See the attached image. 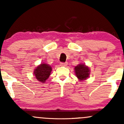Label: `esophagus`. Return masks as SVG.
Here are the masks:
<instances>
[{
    "label": "esophagus",
    "mask_w": 124,
    "mask_h": 124,
    "mask_svg": "<svg viewBox=\"0 0 124 124\" xmlns=\"http://www.w3.org/2000/svg\"><path fill=\"white\" fill-rule=\"evenodd\" d=\"M68 63L67 62H61L60 63V66H66Z\"/></svg>",
    "instance_id": "esophagus-1"
}]
</instances>
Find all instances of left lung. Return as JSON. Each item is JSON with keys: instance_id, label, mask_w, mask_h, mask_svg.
<instances>
[{"instance_id": "8db88e82", "label": "left lung", "mask_w": 124, "mask_h": 124, "mask_svg": "<svg viewBox=\"0 0 124 124\" xmlns=\"http://www.w3.org/2000/svg\"><path fill=\"white\" fill-rule=\"evenodd\" d=\"M75 73L78 79L80 80L86 79L89 76V69L83 64H79L75 68Z\"/></svg>"}]
</instances>
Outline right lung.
Listing matches in <instances>:
<instances>
[{"mask_svg":"<svg viewBox=\"0 0 124 124\" xmlns=\"http://www.w3.org/2000/svg\"><path fill=\"white\" fill-rule=\"evenodd\" d=\"M52 70L50 66L45 63H41L34 70V75L37 79L39 82L44 83L49 78Z\"/></svg>","mask_w":124,"mask_h":124,"instance_id":"right-lung-1","label":"right lung"}]
</instances>
